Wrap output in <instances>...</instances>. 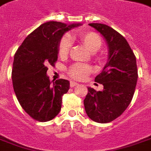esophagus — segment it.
<instances>
[{
    "instance_id": "34e87169",
    "label": "esophagus",
    "mask_w": 151,
    "mask_h": 151,
    "mask_svg": "<svg viewBox=\"0 0 151 151\" xmlns=\"http://www.w3.org/2000/svg\"><path fill=\"white\" fill-rule=\"evenodd\" d=\"M78 83H75V82H73V81H71V82H70V86H71V87L78 86Z\"/></svg>"
}]
</instances>
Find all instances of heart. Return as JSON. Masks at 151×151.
I'll return each instance as SVG.
<instances>
[{
	"instance_id": "b5f03b06",
	"label": "heart",
	"mask_w": 151,
	"mask_h": 151,
	"mask_svg": "<svg viewBox=\"0 0 151 151\" xmlns=\"http://www.w3.org/2000/svg\"><path fill=\"white\" fill-rule=\"evenodd\" d=\"M78 37L84 46L90 51H96L100 49L102 40L97 33L94 32H81ZM72 41L68 35L64 36L59 44V55L61 57L66 56L71 48ZM92 72V68L89 65L83 64H74L68 69V73L72 78L75 79H83L90 73Z\"/></svg>"
}]
</instances>
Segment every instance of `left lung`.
<instances>
[{
	"label": "left lung",
	"instance_id": "1",
	"mask_svg": "<svg viewBox=\"0 0 151 151\" xmlns=\"http://www.w3.org/2000/svg\"><path fill=\"white\" fill-rule=\"evenodd\" d=\"M104 37L108 60L95 81L102 91L88 87L84 100L87 116L96 123H109L120 116L132 101L137 82V60L127 40L114 28L102 24H89Z\"/></svg>",
	"mask_w": 151,
	"mask_h": 151
}]
</instances>
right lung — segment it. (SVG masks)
<instances>
[{
    "instance_id": "right-lung-1",
    "label": "right lung",
    "mask_w": 151,
    "mask_h": 151,
    "mask_svg": "<svg viewBox=\"0 0 151 151\" xmlns=\"http://www.w3.org/2000/svg\"><path fill=\"white\" fill-rule=\"evenodd\" d=\"M81 25L46 22L25 38L14 55V91L22 108L35 120L50 121L60 111L62 96L68 92L69 82L59 79L52 83L46 73V65L53 66L57 60L63 35Z\"/></svg>"
}]
</instances>
